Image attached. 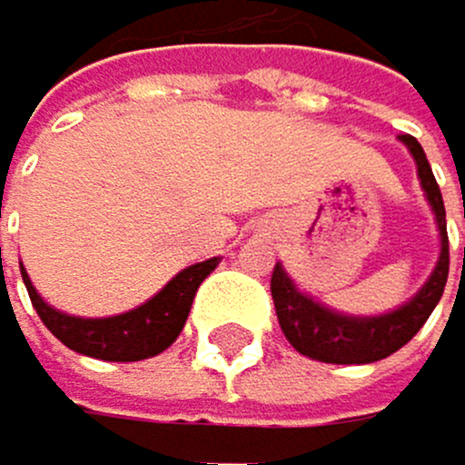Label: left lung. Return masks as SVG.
I'll return each mask as SVG.
<instances>
[{
	"label": "left lung",
	"mask_w": 465,
	"mask_h": 465,
	"mask_svg": "<svg viewBox=\"0 0 465 465\" xmlns=\"http://www.w3.org/2000/svg\"><path fill=\"white\" fill-rule=\"evenodd\" d=\"M400 141L411 150V155H414L420 184H422L425 196H429V205L437 220V231H440L437 266L431 272V278L425 281V286L408 303H402L400 310L385 312V315L356 318V315L332 312L324 303H318L310 295L298 292V286L292 283V278L278 263L272 272L274 312H278L281 330L289 339V344L295 347L301 356H310V359L327 361V364H371L379 359H388L391 353H396V350L414 339L420 327L434 312L437 301L443 298V289L449 281V234H446L443 193H440V184L431 173V164L425 159L420 141L414 135H400Z\"/></svg>",
	"instance_id": "1"
}]
</instances>
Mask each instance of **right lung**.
I'll list each match as a JSON object with an SVG mask.
<instances>
[{
    "instance_id": "add662e5",
    "label": "right lung",
    "mask_w": 465,
    "mask_h": 465,
    "mask_svg": "<svg viewBox=\"0 0 465 465\" xmlns=\"http://www.w3.org/2000/svg\"><path fill=\"white\" fill-rule=\"evenodd\" d=\"M216 263H220V257L182 269L155 298L141 303L138 310L112 318H74L57 312L54 306H48L36 295L25 269H22V281H25L36 315L69 350L104 361H141L159 356L162 350H167L179 339L196 289L216 269Z\"/></svg>"
}]
</instances>
